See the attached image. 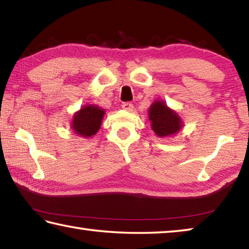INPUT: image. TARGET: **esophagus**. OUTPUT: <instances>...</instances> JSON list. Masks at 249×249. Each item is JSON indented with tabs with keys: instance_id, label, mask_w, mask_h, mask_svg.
Returning <instances> with one entry per match:
<instances>
[{
	"instance_id": "1",
	"label": "esophagus",
	"mask_w": 249,
	"mask_h": 249,
	"mask_svg": "<svg viewBox=\"0 0 249 249\" xmlns=\"http://www.w3.org/2000/svg\"><path fill=\"white\" fill-rule=\"evenodd\" d=\"M122 107H123L125 111H133L134 105L130 102H124L123 104H122Z\"/></svg>"
}]
</instances>
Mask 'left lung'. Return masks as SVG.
<instances>
[{"label":"left lung","mask_w":249,"mask_h":249,"mask_svg":"<svg viewBox=\"0 0 249 249\" xmlns=\"http://www.w3.org/2000/svg\"><path fill=\"white\" fill-rule=\"evenodd\" d=\"M149 120L151 122V128L159 137L176 134L182 126L178 114L168 108L165 102L160 101H156L150 107Z\"/></svg>","instance_id":"8db88e82"}]
</instances>
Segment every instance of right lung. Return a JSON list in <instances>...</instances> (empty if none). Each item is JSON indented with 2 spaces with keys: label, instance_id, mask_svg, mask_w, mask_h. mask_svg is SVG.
I'll return each mask as SVG.
<instances>
[{
  "label": "right lung",
  "instance_id": "1",
  "mask_svg": "<svg viewBox=\"0 0 249 249\" xmlns=\"http://www.w3.org/2000/svg\"><path fill=\"white\" fill-rule=\"evenodd\" d=\"M104 111L93 105L82 107L74 115L72 121L73 130L83 137H91L100 129Z\"/></svg>",
  "mask_w": 249,
  "mask_h": 249
}]
</instances>
